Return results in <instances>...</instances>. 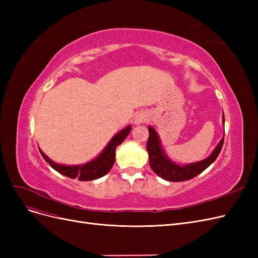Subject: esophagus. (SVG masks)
I'll return each mask as SVG.
<instances>
[{
	"label": "esophagus",
	"instance_id": "34e87169",
	"mask_svg": "<svg viewBox=\"0 0 258 258\" xmlns=\"http://www.w3.org/2000/svg\"><path fill=\"white\" fill-rule=\"evenodd\" d=\"M147 120H148V115L146 113H143V112L138 113L135 117V123H137V124L146 122Z\"/></svg>",
	"mask_w": 258,
	"mask_h": 258
}]
</instances>
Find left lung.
Listing matches in <instances>:
<instances>
[{
	"label": "left lung",
	"mask_w": 258,
	"mask_h": 258,
	"mask_svg": "<svg viewBox=\"0 0 258 258\" xmlns=\"http://www.w3.org/2000/svg\"><path fill=\"white\" fill-rule=\"evenodd\" d=\"M223 121H225V118H223ZM148 132H150V136H148L146 148L148 156H150V166L156 174L170 182L188 181V179L200 174L202 171H205L217 158L224 144V139H222L221 142L215 147L213 153L205 160L186 166H178L176 163L169 160L166 157V155L163 154L159 138L157 134H156V131L152 127H148Z\"/></svg>",
	"instance_id": "obj_1"
}]
</instances>
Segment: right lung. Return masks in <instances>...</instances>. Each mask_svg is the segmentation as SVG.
<instances>
[{"instance_id": "right-lung-1", "label": "right lung", "mask_w": 258, "mask_h": 258, "mask_svg": "<svg viewBox=\"0 0 258 258\" xmlns=\"http://www.w3.org/2000/svg\"><path fill=\"white\" fill-rule=\"evenodd\" d=\"M131 127L128 126L120 132H118L111 140V142L107 144L105 150L100 154L99 157L83 166H62L54 163L46 156L41 150V154L43 158L49 163V166L53 168L62 175H66L71 178H77L79 181H91V179H97L101 176L105 175L110 171L115 162V151L116 147L122 143L124 139L130 134Z\"/></svg>"}]
</instances>
